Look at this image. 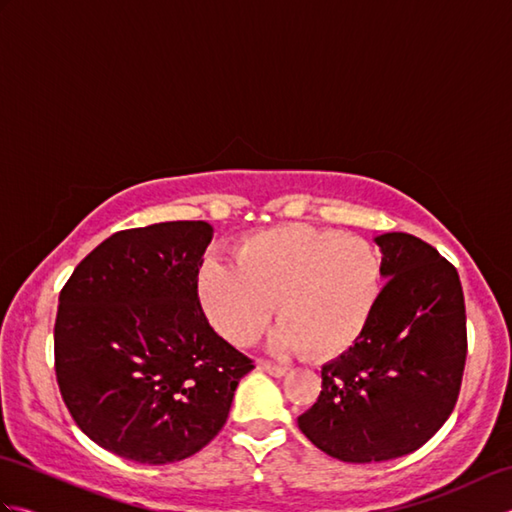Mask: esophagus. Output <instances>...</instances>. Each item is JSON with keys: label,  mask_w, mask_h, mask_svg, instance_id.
Listing matches in <instances>:
<instances>
[{"label": "esophagus", "mask_w": 512, "mask_h": 512, "mask_svg": "<svg viewBox=\"0 0 512 512\" xmlns=\"http://www.w3.org/2000/svg\"><path fill=\"white\" fill-rule=\"evenodd\" d=\"M259 369H262V372H266V374H270V376H275V378H281L288 372L286 367L275 365V363H259Z\"/></svg>", "instance_id": "34e87169"}]
</instances>
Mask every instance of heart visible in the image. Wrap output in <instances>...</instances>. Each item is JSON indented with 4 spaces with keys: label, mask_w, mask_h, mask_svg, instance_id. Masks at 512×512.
Instances as JSON below:
<instances>
[{
    "label": "heart",
    "mask_w": 512,
    "mask_h": 512,
    "mask_svg": "<svg viewBox=\"0 0 512 512\" xmlns=\"http://www.w3.org/2000/svg\"><path fill=\"white\" fill-rule=\"evenodd\" d=\"M383 288V259L363 237L284 224L244 237L233 264L204 259L195 275L206 319L226 341L250 345L275 306V352L339 356L372 317Z\"/></svg>",
    "instance_id": "1"
}]
</instances>
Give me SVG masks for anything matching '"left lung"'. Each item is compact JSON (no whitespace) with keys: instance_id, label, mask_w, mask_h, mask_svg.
Masks as SVG:
<instances>
[{"instance_id":"1","label":"left lung","mask_w":512,"mask_h":512,"mask_svg":"<svg viewBox=\"0 0 512 512\" xmlns=\"http://www.w3.org/2000/svg\"><path fill=\"white\" fill-rule=\"evenodd\" d=\"M374 242L387 284L354 345L321 367V394L297 420L314 447L352 464L420 449L451 416L466 361L458 270L409 233Z\"/></svg>"}]
</instances>
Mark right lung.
<instances>
[{
	"instance_id": "right-lung-1",
	"label": "right lung",
	"mask_w": 512,
	"mask_h": 512,
	"mask_svg": "<svg viewBox=\"0 0 512 512\" xmlns=\"http://www.w3.org/2000/svg\"><path fill=\"white\" fill-rule=\"evenodd\" d=\"M209 222L114 233L74 268L59 295L54 369L85 436L140 464L206 447L253 361L217 336L195 275Z\"/></svg>"
}]
</instances>
